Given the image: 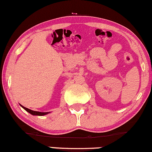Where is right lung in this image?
<instances>
[{
    "label": "right lung",
    "instance_id": "right-lung-1",
    "mask_svg": "<svg viewBox=\"0 0 152 152\" xmlns=\"http://www.w3.org/2000/svg\"><path fill=\"white\" fill-rule=\"evenodd\" d=\"M20 107L22 108H23V109L26 110L27 112H28L29 113L32 114L33 115H39V116H42V115H47V114H48L50 113V112H39V111H32V110L31 109H29L28 108L26 107H24L23 106L20 105Z\"/></svg>",
    "mask_w": 152,
    "mask_h": 152
}]
</instances>
